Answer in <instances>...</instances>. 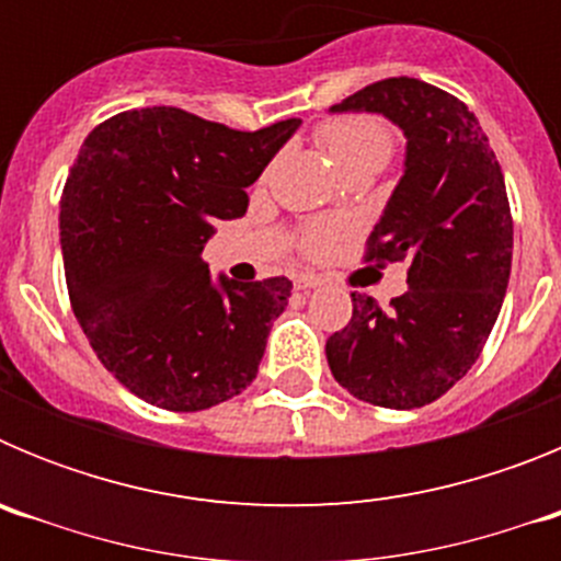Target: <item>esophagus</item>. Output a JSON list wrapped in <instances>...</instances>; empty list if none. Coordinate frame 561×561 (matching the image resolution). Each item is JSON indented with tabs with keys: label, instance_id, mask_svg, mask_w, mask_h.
<instances>
[{
	"label": "esophagus",
	"instance_id": "34e87169",
	"mask_svg": "<svg viewBox=\"0 0 561 561\" xmlns=\"http://www.w3.org/2000/svg\"><path fill=\"white\" fill-rule=\"evenodd\" d=\"M320 284H323V280H320V277H314V275L295 277V289H317Z\"/></svg>",
	"mask_w": 561,
	"mask_h": 561
}]
</instances>
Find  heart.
I'll list each match as a JSON object with an SVG mask.
<instances>
[{
    "label": "heart",
    "instance_id": "heart-1",
    "mask_svg": "<svg viewBox=\"0 0 561 561\" xmlns=\"http://www.w3.org/2000/svg\"><path fill=\"white\" fill-rule=\"evenodd\" d=\"M317 140L345 173L359 171V168H381L393 157L396 146V137L388 123L370 117V114L331 117L317 128ZM340 232L342 227L331 225V221L306 225L300 232V250L306 255H325Z\"/></svg>",
    "mask_w": 561,
    "mask_h": 561
}]
</instances>
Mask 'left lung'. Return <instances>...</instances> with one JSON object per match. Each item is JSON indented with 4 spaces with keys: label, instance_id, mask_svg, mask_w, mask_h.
Listing matches in <instances>:
<instances>
[{
    "label": "left lung",
    "instance_id": "8db88e82",
    "mask_svg": "<svg viewBox=\"0 0 561 561\" xmlns=\"http://www.w3.org/2000/svg\"><path fill=\"white\" fill-rule=\"evenodd\" d=\"M331 112L385 114L408 137L365 261L410 257V289L390 311L354 291L348 325L325 342L329 368L376 408H424L469 374L497 323L514 247L503 171L469 106L419 78L376 81Z\"/></svg>",
    "mask_w": 561,
    "mask_h": 561
}]
</instances>
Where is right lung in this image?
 I'll list each match as a JSON object with an SVG mask.
<instances>
[{"label":"right lung","mask_w":561,"mask_h":561,"mask_svg":"<svg viewBox=\"0 0 561 561\" xmlns=\"http://www.w3.org/2000/svg\"><path fill=\"white\" fill-rule=\"evenodd\" d=\"M300 126L257 131L185 108H131L89 131L61 193L69 304L103 368L137 399L196 413L255 379L289 277L213 284L202 261L219 221Z\"/></svg>","instance_id":"add662e5"}]
</instances>
